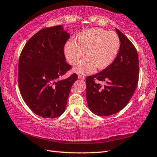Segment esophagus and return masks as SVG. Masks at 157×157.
<instances>
[{
  "label": "esophagus",
  "mask_w": 157,
  "mask_h": 157,
  "mask_svg": "<svg viewBox=\"0 0 157 157\" xmlns=\"http://www.w3.org/2000/svg\"><path fill=\"white\" fill-rule=\"evenodd\" d=\"M78 78L80 79H84V76L82 75H78Z\"/></svg>",
  "instance_id": "34e87169"
}]
</instances>
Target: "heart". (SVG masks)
<instances>
[{"label": "heart", "mask_w": 157, "mask_h": 157, "mask_svg": "<svg viewBox=\"0 0 157 157\" xmlns=\"http://www.w3.org/2000/svg\"><path fill=\"white\" fill-rule=\"evenodd\" d=\"M119 49L120 39L115 32L92 28L80 33L76 42H67L65 53L70 64L75 65L86 51L87 56L75 67L74 71L79 74H88L94 72L96 68L109 67L114 62Z\"/></svg>", "instance_id": "obj_1"}]
</instances>
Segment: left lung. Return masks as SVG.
I'll return each mask as SVG.
<instances>
[{"instance_id":"left-lung-1","label":"left lung","mask_w":157,"mask_h":157,"mask_svg":"<svg viewBox=\"0 0 157 157\" xmlns=\"http://www.w3.org/2000/svg\"><path fill=\"white\" fill-rule=\"evenodd\" d=\"M120 49L109 67L88 76L86 100L90 110L98 116H109L121 111L132 97L139 78L138 55L132 42L116 29ZM99 81L105 82L104 85Z\"/></svg>"}]
</instances>
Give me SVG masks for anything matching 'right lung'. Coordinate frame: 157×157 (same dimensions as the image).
<instances>
[{
  "label": "right lung",
  "mask_w": 157,
  "mask_h": 157,
  "mask_svg": "<svg viewBox=\"0 0 157 157\" xmlns=\"http://www.w3.org/2000/svg\"><path fill=\"white\" fill-rule=\"evenodd\" d=\"M69 34L62 25L44 28L29 40L19 59L18 84L28 107L44 118L64 113L71 86L78 75L62 77L71 69L65 62L64 46Z\"/></svg>",
  "instance_id": "right-lung-1"
}]
</instances>
